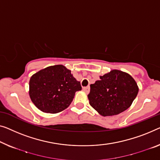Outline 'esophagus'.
<instances>
[{"instance_id": "1", "label": "esophagus", "mask_w": 160, "mask_h": 160, "mask_svg": "<svg viewBox=\"0 0 160 160\" xmlns=\"http://www.w3.org/2000/svg\"><path fill=\"white\" fill-rule=\"evenodd\" d=\"M83 91H84L86 94H88V93H89V92H90V87L84 88H83Z\"/></svg>"}]
</instances>
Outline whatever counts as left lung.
<instances>
[{"mask_svg": "<svg viewBox=\"0 0 160 160\" xmlns=\"http://www.w3.org/2000/svg\"><path fill=\"white\" fill-rule=\"evenodd\" d=\"M138 92L137 83L129 74L112 70L90 85L88 98L90 106L100 115L111 116L129 108Z\"/></svg>", "mask_w": 160, "mask_h": 160, "instance_id": "8db88e82", "label": "left lung"}]
</instances>
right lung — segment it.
I'll return each instance as SVG.
<instances>
[{"mask_svg": "<svg viewBox=\"0 0 160 160\" xmlns=\"http://www.w3.org/2000/svg\"><path fill=\"white\" fill-rule=\"evenodd\" d=\"M82 89L80 82L71 70L57 65L42 69L29 80V94L32 103L44 113H57L72 103L75 92Z\"/></svg>", "mask_w": 160, "mask_h": 160, "instance_id": "obj_1", "label": "right lung"}]
</instances>
